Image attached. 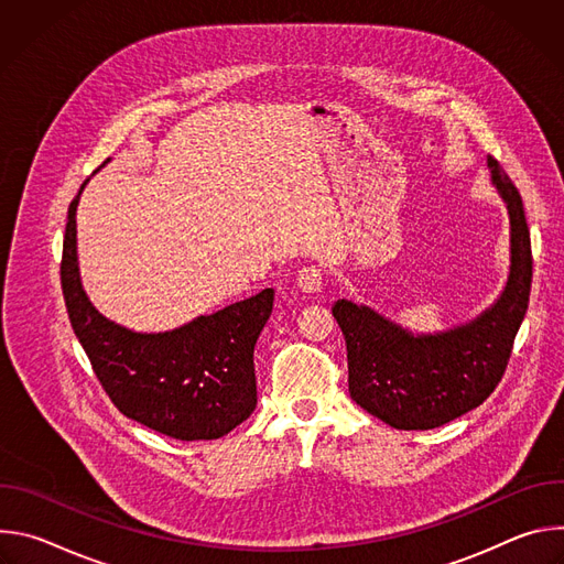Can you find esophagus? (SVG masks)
<instances>
[{
	"instance_id": "1",
	"label": "esophagus",
	"mask_w": 564,
	"mask_h": 564,
	"mask_svg": "<svg viewBox=\"0 0 564 564\" xmlns=\"http://www.w3.org/2000/svg\"><path fill=\"white\" fill-rule=\"evenodd\" d=\"M296 288L305 294H316L324 290V272H321L318 268L314 265H307V268H301L299 274H296Z\"/></svg>"
}]
</instances>
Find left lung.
Segmentation results:
<instances>
[{
  "label": "left lung",
  "mask_w": 564,
  "mask_h": 564,
  "mask_svg": "<svg viewBox=\"0 0 564 564\" xmlns=\"http://www.w3.org/2000/svg\"><path fill=\"white\" fill-rule=\"evenodd\" d=\"M491 181L511 220V268L500 299L440 335H411L368 305L337 301L346 337L348 390L357 404L399 431H429L477 409L500 383L529 307L533 259L522 196L489 155Z\"/></svg>",
  "instance_id": "8db88e82"
}]
</instances>
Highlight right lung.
Masks as SVG:
<instances>
[{
    "label": "right lung",
    "mask_w": 564,
    "mask_h": 564,
    "mask_svg": "<svg viewBox=\"0 0 564 564\" xmlns=\"http://www.w3.org/2000/svg\"><path fill=\"white\" fill-rule=\"evenodd\" d=\"M77 200L79 194L68 205L64 231L62 294L73 333L105 392L122 415L167 437L196 442L227 435L257 409L254 346L272 314L274 290L198 316L172 333L127 330L102 316L79 283Z\"/></svg>",
    "instance_id": "obj_1"
}]
</instances>
